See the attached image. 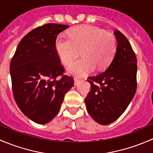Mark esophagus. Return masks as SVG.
Wrapping results in <instances>:
<instances>
[{"label":"esophagus","mask_w":153,"mask_h":153,"mask_svg":"<svg viewBox=\"0 0 153 153\" xmlns=\"http://www.w3.org/2000/svg\"><path fill=\"white\" fill-rule=\"evenodd\" d=\"M79 82H80V79H78V78H75V79H74V84H75V85H78V84Z\"/></svg>","instance_id":"34e87169"}]
</instances>
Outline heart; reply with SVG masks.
Instances as JSON below:
<instances>
[{
  "instance_id": "1",
  "label": "heart",
  "mask_w": 153,
  "mask_h": 153,
  "mask_svg": "<svg viewBox=\"0 0 153 153\" xmlns=\"http://www.w3.org/2000/svg\"><path fill=\"white\" fill-rule=\"evenodd\" d=\"M68 38L57 37L55 49L58 58L68 65L78 57L79 51L82 58L72 63L68 73L84 76L98 69L106 68L111 62L116 51V40L112 34L89 25L73 27L68 32Z\"/></svg>"
}]
</instances>
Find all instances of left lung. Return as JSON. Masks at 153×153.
Masks as SVG:
<instances>
[{"label":"left lung","mask_w":153,"mask_h":153,"mask_svg":"<svg viewBox=\"0 0 153 153\" xmlns=\"http://www.w3.org/2000/svg\"><path fill=\"white\" fill-rule=\"evenodd\" d=\"M116 52L104 72L88 78L91 91L85 98L86 109L98 124L116 121L135 95L137 89V59L127 38L120 31L114 32Z\"/></svg>","instance_id":"left-lung-1"}]
</instances>
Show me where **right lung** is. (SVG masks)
I'll return each instance as SVG.
<instances>
[{
  "mask_svg": "<svg viewBox=\"0 0 153 153\" xmlns=\"http://www.w3.org/2000/svg\"><path fill=\"white\" fill-rule=\"evenodd\" d=\"M69 26L47 24L30 31L20 41L10 63L15 102L29 119L39 124L58 113L73 78L63 75L55 41ZM59 78H58V77Z\"/></svg>",
  "mask_w": 153,
  "mask_h": 153,
  "instance_id": "add662e5",
  "label": "right lung"
}]
</instances>
